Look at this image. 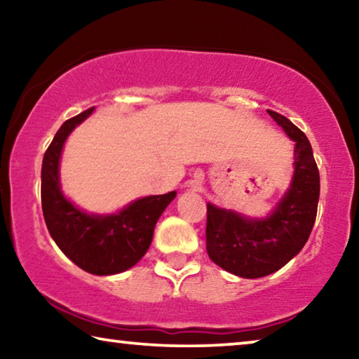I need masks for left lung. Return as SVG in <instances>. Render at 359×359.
<instances>
[{
  "instance_id": "8db88e82",
  "label": "left lung",
  "mask_w": 359,
  "mask_h": 359,
  "mask_svg": "<svg viewBox=\"0 0 359 359\" xmlns=\"http://www.w3.org/2000/svg\"><path fill=\"white\" fill-rule=\"evenodd\" d=\"M267 112L296 142L293 182L282 201L261 220L208 204L205 248L209 258L244 278L269 276L287 264L306 245L317 218L320 172L312 145L287 117Z\"/></svg>"
}]
</instances>
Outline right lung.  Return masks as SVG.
<instances>
[{
    "label": "right lung",
    "instance_id": "1",
    "mask_svg": "<svg viewBox=\"0 0 359 359\" xmlns=\"http://www.w3.org/2000/svg\"><path fill=\"white\" fill-rule=\"evenodd\" d=\"M90 107L66 120L42 160L41 203L52 239L81 269L95 276H112L135 266L149 250L158 218L175 198V191L136 199L112 215H90L69 203L60 190V155L69 133L93 112Z\"/></svg>",
    "mask_w": 359,
    "mask_h": 359
}]
</instances>
